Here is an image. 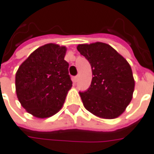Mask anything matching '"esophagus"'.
I'll list each match as a JSON object with an SVG mask.
<instances>
[{"label":"esophagus","instance_id":"esophagus-1","mask_svg":"<svg viewBox=\"0 0 154 154\" xmlns=\"http://www.w3.org/2000/svg\"><path fill=\"white\" fill-rule=\"evenodd\" d=\"M78 80H79V76H75V77H74V82H75V83L78 82Z\"/></svg>","mask_w":154,"mask_h":154}]
</instances>
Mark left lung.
<instances>
[{"label":"left lung","mask_w":154,"mask_h":154,"mask_svg":"<svg viewBox=\"0 0 154 154\" xmlns=\"http://www.w3.org/2000/svg\"><path fill=\"white\" fill-rule=\"evenodd\" d=\"M77 49L92 69L91 87L79 92L85 108L102 119L120 116L131 102L135 87L129 63L107 43L79 44Z\"/></svg>","instance_id":"8db88e82"}]
</instances>
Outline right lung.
<instances>
[{"mask_svg": "<svg viewBox=\"0 0 154 154\" xmlns=\"http://www.w3.org/2000/svg\"><path fill=\"white\" fill-rule=\"evenodd\" d=\"M67 48L56 43L39 47L19 66L16 93L19 102L37 118H48L63 107L72 80L64 60Z\"/></svg>", "mask_w": 154, "mask_h": 154, "instance_id": "obj_1", "label": "right lung"}]
</instances>
